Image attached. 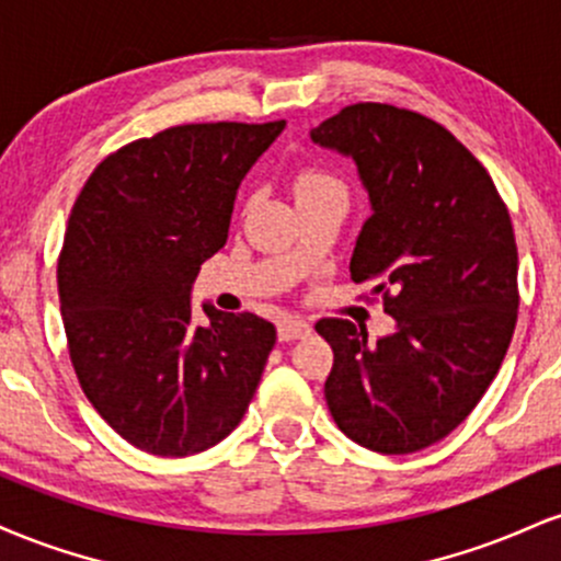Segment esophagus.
Listing matches in <instances>:
<instances>
[{"instance_id":"1","label":"esophagus","mask_w":561,"mask_h":561,"mask_svg":"<svg viewBox=\"0 0 561 561\" xmlns=\"http://www.w3.org/2000/svg\"><path fill=\"white\" fill-rule=\"evenodd\" d=\"M276 330H279V340H302L311 334V324H308L306 319H298V317H285L279 319V324H276Z\"/></svg>"}]
</instances>
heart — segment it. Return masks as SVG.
Listing matches in <instances>:
<instances>
[{
  "instance_id": "heart-1",
  "label": "heart",
  "mask_w": 561,
  "mask_h": 561,
  "mask_svg": "<svg viewBox=\"0 0 561 561\" xmlns=\"http://www.w3.org/2000/svg\"><path fill=\"white\" fill-rule=\"evenodd\" d=\"M293 190H295V199H298L300 205L313 197L330 195V192H345V186L332 171L321 169V165H302V169L295 173Z\"/></svg>"
}]
</instances>
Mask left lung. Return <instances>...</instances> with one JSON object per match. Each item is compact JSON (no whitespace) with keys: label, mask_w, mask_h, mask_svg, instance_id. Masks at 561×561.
<instances>
[{"label":"left lung","mask_w":561,"mask_h":561,"mask_svg":"<svg viewBox=\"0 0 561 561\" xmlns=\"http://www.w3.org/2000/svg\"><path fill=\"white\" fill-rule=\"evenodd\" d=\"M356 160L371 214L351 259L396 332L321 319L337 427L377 454H414L472 414L517 324V242L491 173L427 115L356 102L311 131Z\"/></svg>","instance_id":"left-lung-1"}]
</instances>
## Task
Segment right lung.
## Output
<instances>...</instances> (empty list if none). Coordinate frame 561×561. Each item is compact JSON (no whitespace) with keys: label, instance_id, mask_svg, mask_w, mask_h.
Here are the masks:
<instances>
[{"label":"right lung","instance_id":"obj_1","mask_svg":"<svg viewBox=\"0 0 561 561\" xmlns=\"http://www.w3.org/2000/svg\"><path fill=\"white\" fill-rule=\"evenodd\" d=\"M285 121L184 124L102 160L70 210L57 293L83 396L124 440L190 456L227 437L276 343L272 321L190 289L227 244L237 186Z\"/></svg>","mask_w":561,"mask_h":561}]
</instances>
